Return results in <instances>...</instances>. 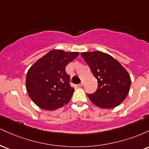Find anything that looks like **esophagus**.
<instances>
[{
  "mask_svg": "<svg viewBox=\"0 0 149 149\" xmlns=\"http://www.w3.org/2000/svg\"><path fill=\"white\" fill-rule=\"evenodd\" d=\"M84 85H85V83H84V82H83V81H82L81 83H80V84H79V86H80V87H83Z\"/></svg>",
  "mask_w": 149,
  "mask_h": 149,
  "instance_id": "esophagus-1",
  "label": "esophagus"
}]
</instances>
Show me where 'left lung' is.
<instances>
[{"instance_id":"1","label":"left lung","mask_w":149,"mask_h":149,"mask_svg":"<svg viewBox=\"0 0 149 149\" xmlns=\"http://www.w3.org/2000/svg\"><path fill=\"white\" fill-rule=\"evenodd\" d=\"M81 56L97 78L98 88L88 94L92 103L102 109H112L125 100L131 78L125 69L115 58L100 51L82 52Z\"/></svg>"}]
</instances>
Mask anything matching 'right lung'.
Segmentation results:
<instances>
[{"label":"right lung","mask_w":149,"mask_h":149,"mask_svg":"<svg viewBox=\"0 0 149 149\" xmlns=\"http://www.w3.org/2000/svg\"><path fill=\"white\" fill-rule=\"evenodd\" d=\"M79 52L52 49L31 66L26 77L29 96L38 107L52 111L68 104L74 88L65 69Z\"/></svg>","instance_id":"obj_1"}]
</instances>
